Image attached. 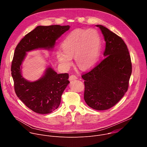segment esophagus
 I'll return each instance as SVG.
<instances>
[{
    "mask_svg": "<svg viewBox=\"0 0 147 147\" xmlns=\"http://www.w3.org/2000/svg\"><path fill=\"white\" fill-rule=\"evenodd\" d=\"M77 77L74 76V75H71L70 77H69V80L70 81H72V80H77Z\"/></svg>",
    "mask_w": 147,
    "mask_h": 147,
    "instance_id": "1",
    "label": "esophagus"
}]
</instances>
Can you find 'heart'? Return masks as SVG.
<instances>
[{
    "mask_svg": "<svg viewBox=\"0 0 147 147\" xmlns=\"http://www.w3.org/2000/svg\"><path fill=\"white\" fill-rule=\"evenodd\" d=\"M61 50L56 51V57L65 69L72 65L74 57L77 67L82 70L93 67L98 60L100 50V38L94 29L76 30L66 36L61 44Z\"/></svg>",
    "mask_w": 147,
    "mask_h": 147,
    "instance_id": "obj_1",
    "label": "heart"
}]
</instances>
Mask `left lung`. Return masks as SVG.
<instances>
[{
	"instance_id": "8db88e82",
	"label": "left lung",
	"mask_w": 147,
	"mask_h": 147,
	"mask_svg": "<svg viewBox=\"0 0 147 147\" xmlns=\"http://www.w3.org/2000/svg\"><path fill=\"white\" fill-rule=\"evenodd\" d=\"M106 42L105 58L89 72L84 80V98L88 105L98 110H107L127 92L132 72L130 55L124 40L102 25H96Z\"/></svg>"
}]
</instances>
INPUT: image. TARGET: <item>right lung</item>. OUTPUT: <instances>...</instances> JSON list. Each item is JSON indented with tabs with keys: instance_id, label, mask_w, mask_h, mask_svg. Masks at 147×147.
I'll list each match as a JSON object with an SVG mask.
<instances>
[{
	"instance_id": "obj_1",
	"label": "right lung",
	"mask_w": 147,
	"mask_h": 147,
	"mask_svg": "<svg viewBox=\"0 0 147 147\" xmlns=\"http://www.w3.org/2000/svg\"><path fill=\"white\" fill-rule=\"evenodd\" d=\"M69 28V26H38L26 35L15 49L11 67L14 91L26 107L35 113L48 114L56 109L70 82L67 73L57 74L51 67L36 81L31 82L25 79L22 74V65L26 52L52 49L56 40Z\"/></svg>"
}]
</instances>
